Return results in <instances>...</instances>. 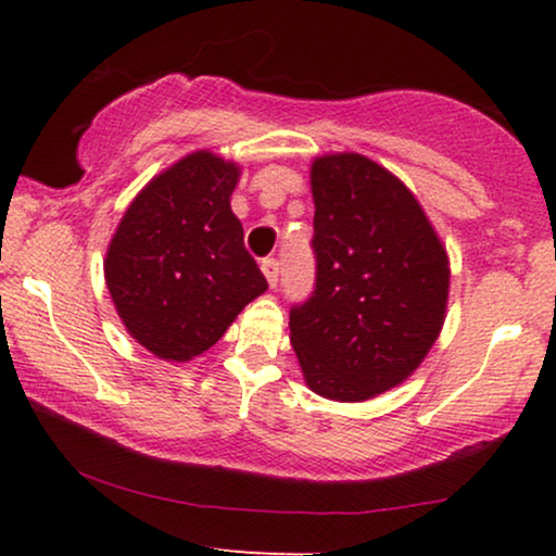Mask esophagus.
<instances>
[{
    "label": "esophagus",
    "instance_id": "34e87169",
    "mask_svg": "<svg viewBox=\"0 0 556 556\" xmlns=\"http://www.w3.org/2000/svg\"><path fill=\"white\" fill-rule=\"evenodd\" d=\"M261 268L265 273V278H268V286L276 288L278 286V276H280V263L276 261V257H265V261L261 263Z\"/></svg>",
    "mask_w": 556,
    "mask_h": 556
}]
</instances>
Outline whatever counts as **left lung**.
I'll return each instance as SVG.
<instances>
[{
  "label": "left lung",
  "mask_w": 556,
  "mask_h": 556,
  "mask_svg": "<svg viewBox=\"0 0 556 556\" xmlns=\"http://www.w3.org/2000/svg\"><path fill=\"white\" fill-rule=\"evenodd\" d=\"M314 291L291 306V344L321 397L362 402L413 375L445 318L447 255L409 189L359 154L311 169Z\"/></svg>",
  "instance_id": "obj_1"
}]
</instances>
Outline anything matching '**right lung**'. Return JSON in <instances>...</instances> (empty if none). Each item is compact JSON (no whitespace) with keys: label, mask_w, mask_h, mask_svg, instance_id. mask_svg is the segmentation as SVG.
Listing matches in <instances>:
<instances>
[{"label":"right lung","mask_w":556,"mask_h":556,"mask_svg":"<svg viewBox=\"0 0 556 556\" xmlns=\"http://www.w3.org/2000/svg\"><path fill=\"white\" fill-rule=\"evenodd\" d=\"M238 166L197 151L151 179L105 255L121 321L149 352L187 362L217 344L268 280L230 210Z\"/></svg>","instance_id":"1"}]
</instances>
